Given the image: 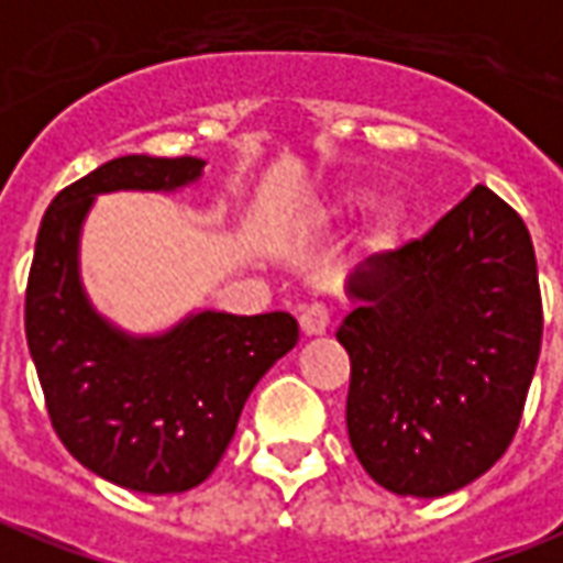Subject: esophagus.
I'll return each instance as SVG.
<instances>
[{"label": "esophagus", "mask_w": 563, "mask_h": 563, "mask_svg": "<svg viewBox=\"0 0 563 563\" xmlns=\"http://www.w3.org/2000/svg\"><path fill=\"white\" fill-rule=\"evenodd\" d=\"M330 321L332 311L323 302H309V306H302V311H299V327H302L306 335H323V332L330 330Z\"/></svg>", "instance_id": "1"}]
</instances>
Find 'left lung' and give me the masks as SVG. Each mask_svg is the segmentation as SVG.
Segmentation results:
<instances>
[{"label":"left lung","mask_w":563,"mask_h":563,"mask_svg":"<svg viewBox=\"0 0 563 563\" xmlns=\"http://www.w3.org/2000/svg\"><path fill=\"white\" fill-rule=\"evenodd\" d=\"M335 332L347 438L377 486L441 498L507 453L534 377L543 302L531 233L477 186L422 240L366 257Z\"/></svg>","instance_id":"1"}]
</instances>
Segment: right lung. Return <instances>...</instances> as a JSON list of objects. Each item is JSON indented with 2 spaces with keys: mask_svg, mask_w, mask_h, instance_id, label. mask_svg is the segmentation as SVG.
<instances>
[{
  "mask_svg": "<svg viewBox=\"0 0 563 563\" xmlns=\"http://www.w3.org/2000/svg\"><path fill=\"white\" fill-rule=\"evenodd\" d=\"M200 158L122 155L44 212L26 282V342L65 450L122 489L174 495L200 486L231 444L242 405L297 344L287 311H197L164 335H129L98 314L80 285L77 242L108 191H174Z\"/></svg>",
  "mask_w": 563,
  "mask_h": 563,
  "instance_id": "obj_1",
  "label": "right lung"
}]
</instances>
